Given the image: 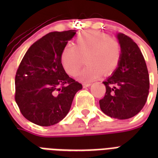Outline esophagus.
Masks as SVG:
<instances>
[{
	"label": "esophagus",
	"mask_w": 158,
	"mask_h": 158,
	"mask_svg": "<svg viewBox=\"0 0 158 158\" xmlns=\"http://www.w3.org/2000/svg\"><path fill=\"white\" fill-rule=\"evenodd\" d=\"M90 85H91L90 83H84V84H83V87H84V88H88V87H89Z\"/></svg>",
	"instance_id": "esophagus-1"
}]
</instances>
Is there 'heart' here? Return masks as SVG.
<instances>
[{
  "mask_svg": "<svg viewBox=\"0 0 158 158\" xmlns=\"http://www.w3.org/2000/svg\"><path fill=\"white\" fill-rule=\"evenodd\" d=\"M120 46L108 34L90 30L80 33L75 38V46L67 43L60 53V63L64 71L76 76L81 68L83 58L86 56L88 64L79 74L83 81H92L104 74L115 71L120 63Z\"/></svg>",
  "mask_w": 158,
  "mask_h": 158,
  "instance_id": "heart-1",
  "label": "heart"
}]
</instances>
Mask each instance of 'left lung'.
<instances>
[{
  "instance_id": "left-lung-1",
  "label": "left lung",
  "mask_w": 158,
  "mask_h": 158,
  "mask_svg": "<svg viewBox=\"0 0 158 158\" xmlns=\"http://www.w3.org/2000/svg\"><path fill=\"white\" fill-rule=\"evenodd\" d=\"M117 38L121 52L120 63L112 75L102 82L106 94L99 104L108 116L125 120L144 106L149 93V75L137 44L123 33H118Z\"/></svg>"
}]
</instances>
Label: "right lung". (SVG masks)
<instances>
[{
    "mask_svg": "<svg viewBox=\"0 0 158 158\" xmlns=\"http://www.w3.org/2000/svg\"><path fill=\"white\" fill-rule=\"evenodd\" d=\"M75 30L52 32L33 43L21 60L15 75V102L31 122L51 126L69 112L82 84L68 75L60 63L64 46Z\"/></svg>",
    "mask_w": 158,
    "mask_h": 158,
    "instance_id": "obj_1",
    "label": "right lung"
}]
</instances>
